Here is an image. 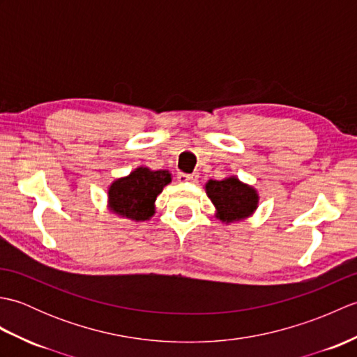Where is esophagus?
Returning <instances> with one entry per match:
<instances>
[{"instance_id":"esophagus-1","label":"esophagus","mask_w":357,"mask_h":357,"mask_svg":"<svg viewBox=\"0 0 357 357\" xmlns=\"http://www.w3.org/2000/svg\"><path fill=\"white\" fill-rule=\"evenodd\" d=\"M199 174L198 173H192V174H185V173H179L178 174V181L179 183H187V181H196Z\"/></svg>"}]
</instances>
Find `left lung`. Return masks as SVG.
Wrapping results in <instances>:
<instances>
[{
  "instance_id": "1",
  "label": "left lung",
  "mask_w": 357,
  "mask_h": 357,
  "mask_svg": "<svg viewBox=\"0 0 357 357\" xmlns=\"http://www.w3.org/2000/svg\"><path fill=\"white\" fill-rule=\"evenodd\" d=\"M206 192L216 207V218L222 222L242 221L252 216L259 202L255 188L241 183L236 176L222 181L210 179L206 184Z\"/></svg>"
}]
</instances>
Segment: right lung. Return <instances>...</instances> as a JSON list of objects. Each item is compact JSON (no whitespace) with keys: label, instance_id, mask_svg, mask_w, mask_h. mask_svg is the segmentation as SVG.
<instances>
[{"label":"right lung","instance_id":"obj_1","mask_svg":"<svg viewBox=\"0 0 357 357\" xmlns=\"http://www.w3.org/2000/svg\"><path fill=\"white\" fill-rule=\"evenodd\" d=\"M172 183L167 170H150L138 167L128 176L113 181L109 187V207L132 221H147L155 215L156 196Z\"/></svg>","mask_w":357,"mask_h":357}]
</instances>
